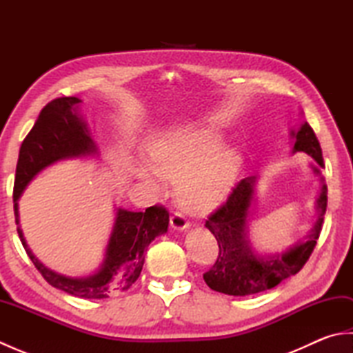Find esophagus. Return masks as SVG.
I'll return each mask as SVG.
<instances>
[{
	"label": "esophagus",
	"mask_w": 353,
	"mask_h": 353,
	"mask_svg": "<svg viewBox=\"0 0 353 353\" xmlns=\"http://www.w3.org/2000/svg\"><path fill=\"white\" fill-rule=\"evenodd\" d=\"M170 223H171V228L174 230L182 232V230H186L190 228V221L186 220L182 214H177V212L174 215H171Z\"/></svg>",
	"instance_id": "obj_1"
}]
</instances>
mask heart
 <instances>
[{"label": "heart", "instance_id": "obj_1", "mask_svg": "<svg viewBox=\"0 0 353 353\" xmlns=\"http://www.w3.org/2000/svg\"><path fill=\"white\" fill-rule=\"evenodd\" d=\"M150 162L132 161V172L156 191L163 190L162 179L176 182L181 206L205 214L229 196L243 157L238 148L224 147L214 129H179L153 139Z\"/></svg>", "mask_w": 353, "mask_h": 353}]
</instances>
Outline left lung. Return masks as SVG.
Masks as SVG:
<instances>
[{
	"instance_id": "1",
	"label": "left lung",
	"mask_w": 353,
	"mask_h": 353,
	"mask_svg": "<svg viewBox=\"0 0 353 353\" xmlns=\"http://www.w3.org/2000/svg\"><path fill=\"white\" fill-rule=\"evenodd\" d=\"M291 153L303 152L314 157L323 167V156L316 133L303 121L297 129H291ZM311 170L320 177V190L316 199V220L305 236L282 253H259L249 239V220L254 203L258 177L250 176L239 182L228 201L206 221L220 247L214 267L203 274L208 287L229 296H249L274 288L282 281L301 272L308 261L321 230L327 206V186L317 165Z\"/></svg>"
}]
</instances>
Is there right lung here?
Listing matches in <instances>:
<instances>
[{
  "label": "right lung",
  "mask_w": 353,
  "mask_h": 353,
  "mask_svg": "<svg viewBox=\"0 0 353 353\" xmlns=\"http://www.w3.org/2000/svg\"><path fill=\"white\" fill-rule=\"evenodd\" d=\"M80 103L77 97H62L50 101L22 142L13 188L14 220L21 243L45 281L71 296L106 299L125 291L137 282L144 265L147 247L156 236L168 230L170 215L163 208L150 206L145 212L117 208L103 262L94 273L86 276L72 277L45 267L28 247L19 224L18 200L41 171L61 161L99 156V147L91 138L86 119L80 115Z\"/></svg>",
  "instance_id": "right-lung-1"
}]
</instances>
